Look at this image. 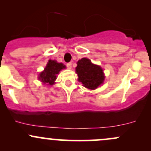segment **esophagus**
Listing matches in <instances>:
<instances>
[{
    "instance_id": "1",
    "label": "esophagus",
    "mask_w": 151,
    "mask_h": 151,
    "mask_svg": "<svg viewBox=\"0 0 151 151\" xmlns=\"http://www.w3.org/2000/svg\"><path fill=\"white\" fill-rule=\"evenodd\" d=\"M66 67L68 69H71V63H68L66 64Z\"/></svg>"
}]
</instances>
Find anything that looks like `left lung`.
Instances as JSON below:
<instances>
[{"label":"left lung","mask_w":151,"mask_h":151,"mask_svg":"<svg viewBox=\"0 0 151 151\" xmlns=\"http://www.w3.org/2000/svg\"><path fill=\"white\" fill-rule=\"evenodd\" d=\"M77 64L76 73L78 81L83 83V86L94 90L103 84L105 77L103 69L99 66L93 64L91 60L85 58L79 60Z\"/></svg>","instance_id":"left-lung-1"}]
</instances>
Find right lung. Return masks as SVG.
Listing matches in <instances>:
<instances>
[{
    "label": "right lung",
    "instance_id": "right-lung-1",
    "mask_svg": "<svg viewBox=\"0 0 151 151\" xmlns=\"http://www.w3.org/2000/svg\"><path fill=\"white\" fill-rule=\"evenodd\" d=\"M66 68V66L61 63H58L56 60H49L45 70L39 74V80L44 84L53 85L55 83L57 74H59L60 70Z\"/></svg>",
    "mask_w": 151,
    "mask_h": 151
}]
</instances>
